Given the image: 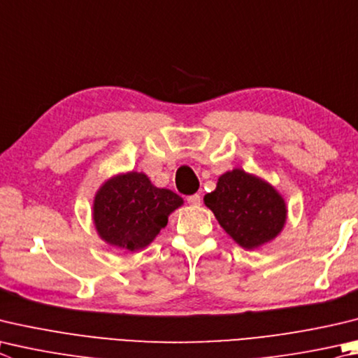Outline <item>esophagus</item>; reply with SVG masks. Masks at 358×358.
<instances>
[{
    "instance_id": "34e87169",
    "label": "esophagus",
    "mask_w": 358,
    "mask_h": 358,
    "mask_svg": "<svg viewBox=\"0 0 358 358\" xmlns=\"http://www.w3.org/2000/svg\"><path fill=\"white\" fill-rule=\"evenodd\" d=\"M186 200H187V203L192 206H200V203H201V197L199 196V194H192V196H189Z\"/></svg>"
}]
</instances>
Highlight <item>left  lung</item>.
Here are the masks:
<instances>
[{"instance_id": "1", "label": "left lung", "mask_w": 358, "mask_h": 358, "mask_svg": "<svg viewBox=\"0 0 358 358\" xmlns=\"http://www.w3.org/2000/svg\"><path fill=\"white\" fill-rule=\"evenodd\" d=\"M203 200L220 227L249 250L274 239L287 220L280 194L241 169L224 173Z\"/></svg>"}]
</instances>
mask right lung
<instances>
[{
	"label": "right lung",
	"mask_w": 358,
	"mask_h": 358,
	"mask_svg": "<svg viewBox=\"0 0 358 358\" xmlns=\"http://www.w3.org/2000/svg\"><path fill=\"white\" fill-rule=\"evenodd\" d=\"M181 203L178 194L153 186L144 173L129 172L96 192L94 222L106 243L133 252L150 244Z\"/></svg>",
	"instance_id": "obj_1"
}]
</instances>
